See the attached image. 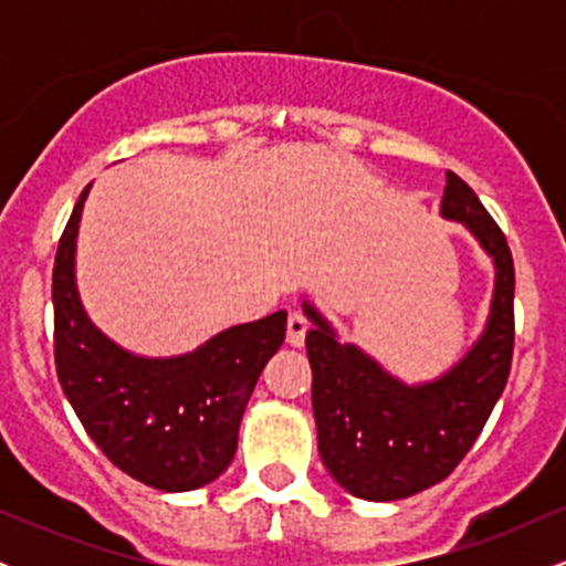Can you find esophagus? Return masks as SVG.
<instances>
[{"label":"esophagus","instance_id":"1","mask_svg":"<svg viewBox=\"0 0 566 566\" xmlns=\"http://www.w3.org/2000/svg\"><path fill=\"white\" fill-rule=\"evenodd\" d=\"M305 333H308V319L301 311H292L287 316V343L292 348H301L305 343Z\"/></svg>","mask_w":566,"mask_h":566}]
</instances>
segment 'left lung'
Segmentation results:
<instances>
[{
  "instance_id": "8db88e82",
  "label": "left lung",
  "mask_w": 566,
  "mask_h": 566,
  "mask_svg": "<svg viewBox=\"0 0 566 566\" xmlns=\"http://www.w3.org/2000/svg\"><path fill=\"white\" fill-rule=\"evenodd\" d=\"M439 216L460 223L490 258L486 322L469 350L431 380L407 382L356 343L340 340L333 322L301 301L314 327L305 335L311 405L322 463L354 497L391 503L439 484L465 458L495 409L513 356V258L503 231L469 184L447 172Z\"/></svg>"
}]
</instances>
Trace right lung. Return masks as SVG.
<instances>
[{
    "mask_svg": "<svg viewBox=\"0 0 566 566\" xmlns=\"http://www.w3.org/2000/svg\"><path fill=\"white\" fill-rule=\"evenodd\" d=\"M90 186L71 212L53 269L57 380L116 469L161 492L199 490L237 454L244 407L284 343L287 311L220 329L186 354L143 356L119 346L95 327L76 287Z\"/></svg>",
    "mask_w": 566,
    "mask_h": 566,
    "instance_id": "1",
    "label": "right lung"
}]
</instances>
